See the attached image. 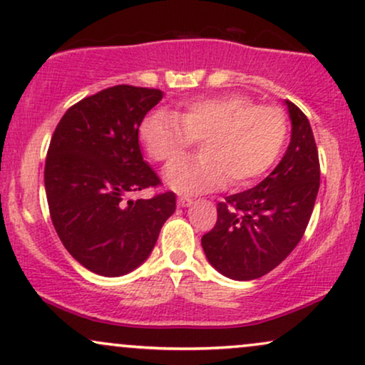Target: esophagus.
Returning a JSON list of instances; mask_svg holds the SVG:
<instances>
[{"instance_id": "esophagus-1", "label": "esophagus", "mask_w": 365, "mask_h": 365, "mask_svg": "<svg viewBox=\"0 0 365 365\" xmlns=\"http://www.w3.org/2000/svg\"><path fill=\"white\" fill-rule=\"evenodd\" d=\"M193 204V198L188 197V195H180L178 197V205L180 207H188Z\"/></svg>"}]
</instances>
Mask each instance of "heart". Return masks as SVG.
Masks as SVG:
<instances>
[{"label": "heart", "mask_w": 365, "mask_h": 365, "mask_svg": "<svg viewBox=\"0 0 365 365\" xmlns=\"http://www.w3.org/2000/svg\"><path fill=\"white\" fill-rule=\"evenodd\" d=\"M286 136L283 110L256 106L244 94L193 99L178 113L153 110L140 126V140L156 163H173L200 141L197 158L167 170V182L180 192L212 190L225 180L230 187L251 185L279 158Z\"/></svg>", "instance_id": "obj_1"}]
</instances>
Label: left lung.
<instances>
[{
    "mask_svg": "<svg viewBox=\"0 0 365 365\" xmlns=\"http://www.w3.org/2000/svg\"><path fill=\"white\" fill-rule=\"evenodd\" d=\"M292 141L279 165L255 188L217 204V222L202 237L207 259L220 274L249 281L274 269L297 247L315 205L320 161L308 118L286 101Z\"/></svg>",
    "mask_w": 365,
    "mask_h": 365,
    "instance_id": "8db88e82",
    "label": "left lung"
}]
</instances>
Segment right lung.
<instances>
[{"mask_svg":"<svg viewBox=\"0 0 365 365\" xmlns=\"http://www.w3.org/2000/svg\"><path fill=\"white\" fill-rule=\"evenodd\" d=\"M163 98L160 89L114 86L67 109L45 161L50 217L63 247L101 276H123L153 251L175 212L173 192L131 200L161 185L143 160L138 129Z\"/></svg>","mask_w":365,"mask_h":365,"instance_id":"right-lung-1","label":"right lung"}]
</instances>
